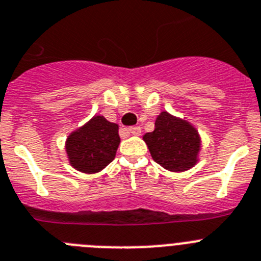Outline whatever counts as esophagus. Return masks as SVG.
I'll return each instance as SVG.
<instances>
[{"label":"esophagus","mask_w":261,"mask_h":261,"mask_svg":"<svg viewBox=\"0 0 261 261\" xmlns=\"http://www.w3.org/2000/svg\"><path fill=\"white\" fill-rule=\"evenodd\" d=\"M128 131H130V134H133V135L138 136L142 134V127H140V126H131V127H128Z\"/></svg>","instance_id":"1"}]
</instances>
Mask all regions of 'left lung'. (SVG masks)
Here are the masks:
<instances>
[{
    "instance_id": "left-lung-1",
    "label": "left lung",
    "mask_w": 261,
    "mask_h": 261,
    "mask_svg": "<svg viewBox=\"0 0 261 261\" xmlns=\"http://www.w3.org/2000/svg\"><path fill=\"white\" fill-rule=\"evenodd\" d=\"M159 165L170 171H185L198 163L200 136L185 119L161 112L154 122V130L143 136Z\"/></svg>"
}]
</instances>
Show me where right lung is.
Wrapping results in <instances>:
<instances>
[{
  "mask_svg": "<svg viewBox=\"0 0 261 261\" xmlns=\"http://www.w3.org/2000/svg\"><path fill=\"white\" fill-rule=\"evenodd\" d=\"M119 135L118 125L95 116L66 140V153L72 168L93 174L109 165L116 157Z\"/></svg>",
  "mask_w": 261,
  "mask_h": 261,
  "instance_id": "obj_1",
  "label": "right lung"
}]
</instances>
